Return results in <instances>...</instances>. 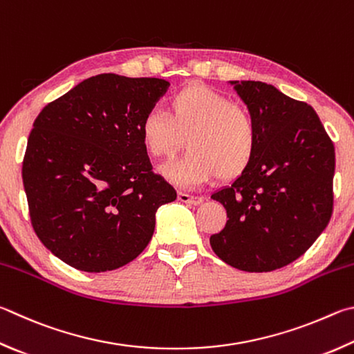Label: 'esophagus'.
<instances>
[{
  "label": "esophagus",
  "instance_id": "1",
  "mask_svg": "<svg viewBox=\"0 0 354 354\" xmlns=\"http://www.w3.org/2000/svg\"><path fill=\"white\" fill-rule=\"evenodd\" d=\"M178 198H179V201H181V203H185V204H194V205H196V204H201V203L204 201V198H203V196L189 195V194H185V192H179V194H178Z\"/></svg>",
  "mask_w": 354,
  "mask_h": 354
}]
</instances>
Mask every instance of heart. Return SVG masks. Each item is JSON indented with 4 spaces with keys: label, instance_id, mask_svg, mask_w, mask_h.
I'll return each instance as SVG.
<instances>
[{
    "label": "heart",
    "instance_id": "obj_1",
    "mask_svg": "<svg viewBox=\"0 0 354 354\" xmlns=\"http://www.w3.org/2000/svg\"><path fill=\"white\" fill-rule=\"evenodd\" d=\"M145 150L169 158L184 145L185 155L165 165L164 175L181 185L241 176L254 162L259 127L246 106L203 85H190L169 100V113L151 110L140 122Z\"/></svg>",
    "mask_w": 354,
    "mask_h": 354
}]
</instances>
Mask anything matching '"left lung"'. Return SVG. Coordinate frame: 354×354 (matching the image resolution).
<instances>
[{
  "instance_id": "left-lung-1",
  "label": "left lung",
  "mask_w": 354,
  "mask_h": 354,
  "mask_svg": "<svg viewBox=\"0 0 354 354\" xmlns=\"http://www.w3.org/2000/svg\"><path fill=\"white\" fill-rule=\"evenodd\" d=\"M254 114V162L212 195L229 220L210 236L220 259L246 272H269L304 255L333 214V140L305 102L263 82H230Z\"/></svg>"
}]
</instances>
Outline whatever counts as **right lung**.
Listing matches in <instances>:
<instances>
[{
    "instance_id": "obj_1",
    "label": "right lung",
    "mask_w": 354,
    "mask_h": 354,
    "mask_svg": "<svg viewBox=\"0 0 354 354\" xmlns=\"http://www.w3.org/2000/svg\"><path fill=\"white\" fill-rule=\"evenodd\" d=\"M155 77L99 74L43 108L23 158L30 224L66 265L113 271L142 252L176 190L156 175L140 122L165 94Z\"/></svg>"
}]
</instances>
